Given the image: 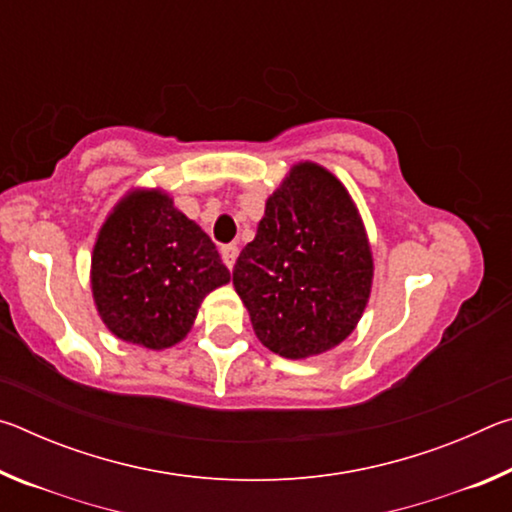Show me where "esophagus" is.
Instances as JSON below:
<instances>
[{"instance_id": "obj_1", "label": "esophagus", "mask_w": 512, "mask_h": 512, "mask_svg": "<svg viewBox=\"0 0 512 512\" xmlns=\"http://www.w3.org/2000/svg\"><path fill=\"white\" fill-rule=\"evenodd\" d=\"M237 257H239V248L235 244H228V246L221 248V259H223V264L228 266V268L235 266Z\"/></svg>"}]
</instances>
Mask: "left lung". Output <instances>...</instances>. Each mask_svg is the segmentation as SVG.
<instances>
[{
    "instance_id": "1",
    "label": "left lung",
    "mask_w": 512,
    "mask_h": 512,
    "mask_svg": "<svg viewBox=\"0 0 512 512\" xmlns=\"http://www.w3.org/2000/svg\"><path fill=\"white\" fill-rule=\"evenodd\" d=\"M375 262L359 207L332 171L298 162L268 196L232 284L268 350L309 359L354 332Z\"/></svg>"
}]
</instances>
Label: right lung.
I'll use <instances>...</instances> for the list:
<instances>
[{"label":"right lung","mask_w":512,"mask_h":512,"mask_svg":"<svg viewBox=\"0 0 512 512\" xmlns=\"http://www.w3.org/2000/svg\"><path fill=\"white\" fill-rule=\"evenodd\" d=\"M228 282L212 239L160 187L121 196L94 241V307L117 339L146 350L183 341L207 293Z\"/></svg>","instance_id":"1"}]
</instances>
